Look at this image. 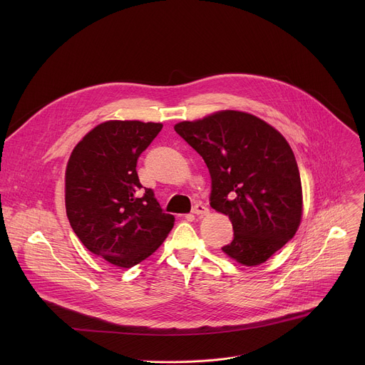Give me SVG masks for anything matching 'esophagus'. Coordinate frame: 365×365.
<instances>
[{
	"label": "esophagus",
	"mask_w": 365,
	"mask_h": 365,
	"mask_svg": "<svg viewBox=\"0 0 365 365\" xmlns=\"http://www.w3.org/2000/svg\"><path fill=\"white\" fill-rule=\"evenodd\" d=\"M207 212H210V210H207V206H206L205 203H202V202H197V203H195L193 210H192V214H195V215H199V217H203V215H206Z\"/></svg>",
	"instance_id": "obj_1"
}]
</instances>
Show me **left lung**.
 I'll use <instances>...</instances> for the list:
<instances>
[{
  "label": "left lung",
  "instance_id": "left-lung-1",
  "mask_svg": "<svg viewBox=\"0 0 365 365\" xmlns=\"http://www.w3.org/2000/svg\"><path fill=\"white\" fill-rule=\"evenodd\" d=\"M175 131L202 155L212 180L210 203L232 222L234 238L222 251L248 267L267 262L302 220L300 175L286 138L230 110L179 123Z\"/></svg>",
  "mask_w": 365,
  "mask_h": 365
}]
</instances>
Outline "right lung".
Listing matches in <instances>:
<instances>
[{
    "label": "right lung",
    "instance_id": "1",
    "mask_svg": "<svg viewBox=\"0 0 365 365\" xmlns=\"http://www.w3.org/2000/svg\"><path fill=\"white\" fill-rule=\"evenodd\" d=\"M160 123L107 121L73 148L65 202L73 232L93 254L130 269L158 250L175 224L137 175L140 154Z\"/></svg>",
    "mask_w": 365,
    "mask_h": 365
}]
</instances>
